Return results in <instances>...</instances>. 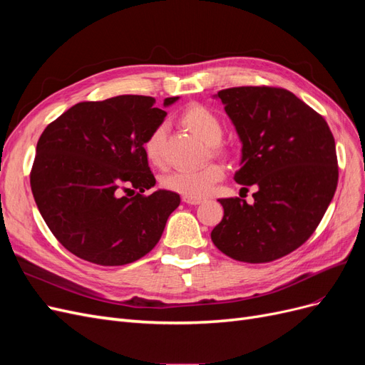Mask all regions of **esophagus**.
<instances>
[{
    "label": "esophagus",
    "mask_w": 365,
    "mask_h": 365,
    "mask_svg": "<svg viewBox=\"0 0 365 365\" xmlns=\"http://www.w3.org/2000/svg\"><path fill=\"white\" fill-rule=\"evenodd\" d=\"M182 201L185 204H190V205H197V204L202 202L201 197H193V196H182Z\"/></svg>",
    "instance_id": "obj_1"
}]
</instances>
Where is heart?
<instances>
[{"mask_svg": "<svg viewBox=\"0 0 365 365\" xmlns=\"http://www.w3.org/2000/svg\"><path fill=\"white\" fill-rule=\"evenodd\" d=\"M181 121L193 134L200 137L210 146L215 155H224L225 148L222 146L224 121L204 105H192L181 115ZM168 126L160 123L153 128L143 143V150L148 161L153 165H163L164 163V140ZM224 178V168L219 163H207L197 169H184L168 173L163 178V187L170 192L182 196L202 197L212 192L216 182Z\"/></svg>", "mask_w": 365, "mask_h": 365, "instance_id": "obj_1", "label": "heart"}]
</instances>
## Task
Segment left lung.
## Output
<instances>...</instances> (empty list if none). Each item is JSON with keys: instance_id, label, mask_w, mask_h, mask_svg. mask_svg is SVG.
Masks as SVG:
<instances>
[{"instance_id": "left-lung-1", "label": "left lung", "mask_w": 365, "mask_h": 365, "mask_svg": "<svg viewBox=\"0 0 365 365\" xmlns=\"http://www.w3.org/2000/svg\"><path fill=\"white\" fill-rule=\"evenodd\" d=\"M217 97L242 141L235 181L256 193L252 204L217 200L224 217L212 240L235 260L272 262L302 247L322 222L338 184L335 138L323 115L284 88L236 86Z\"/></svg>"}]
</instances>
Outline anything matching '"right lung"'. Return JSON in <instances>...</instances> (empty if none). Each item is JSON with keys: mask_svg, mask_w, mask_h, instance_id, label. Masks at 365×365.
Returning <instances> with one entry per match:
<instances>
[{"mask_svg": "<svg viewBox=\"0 0 365 365\" xmlns=\"http://www.w3.org/2000/svg\"><path fill=\"white\" fill-rule=\"evenodd\" d=\"M153 103L149 96L81 102L38 140L33 197L53 236L86 262L120 267L146 256L181 202L170 190L143 195L155 185L143 143L168 114Z\"/></svg>", "mask_w": 365, "mask_h": 365, "instance_id": "obj_1", "label": "right lung"}]
</instances>
